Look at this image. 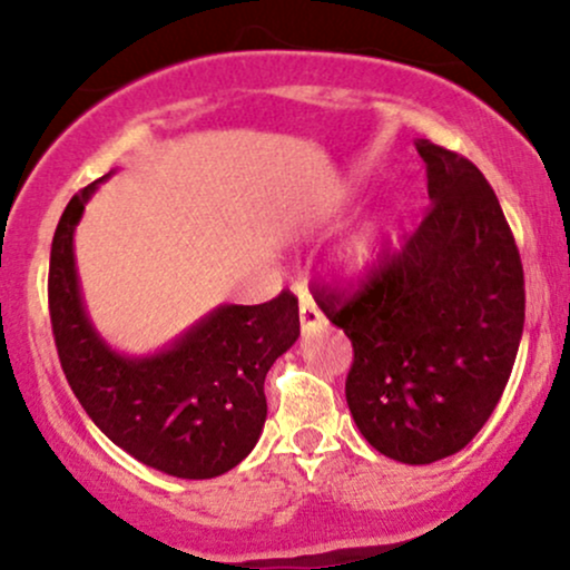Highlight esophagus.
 Wrapping results in <instances>:
<instances>
[{
    "label": "esophagus",
    "mask_w": 570,
    "mask_h": 570,
    "mask_svg": "<svg viewBox=\"0 0 570 570\" xmlns=\"http://www.w3.org/2000/svg\"><path fill=\"white\" fill-rule=\"evenodd\" d=\"M299 324H303V332H313L324 324V313L305 289L299 292Z\"/></svg>",
    "instance_id": "34e87169"
}]
</instances>
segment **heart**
Returning a JSON list of instances; mask_svg holds the SVG:
<instances>
[{
    "instance_id": "heart-1",
    "label": "heart",
    "mask_w": 570,
    "mask_h": 570,
    "mask_svg": "<svg viewBox=\"0 0 570 570\" xmlns=\"http://www.w3.org/2000/svg\"><path fill=\"white\" fill-rule=\"evenodd\" d=\"M372 259H375V238L372 235H362V238H356L348 246L343 265L348 273H364L372 265Z\"/></svg>"
}]
</instances>
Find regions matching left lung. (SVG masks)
I'll return each instance as SVG.
<instances>
[{
    "mask_svg": "<svg viewBox=\"0 0 570 570\" xmlns=\"http://www.w3.org/2000/svg\"><path fill=\"white\" fill-rule=\"evenodd\" d=\"M429 208L415 235L353 297L316 303L353 343L345 399L358 431L394 461L455 455L488 423L512 375L525 278L493 187L472 160L415 141Z\"/></svg>",
    "mask_w": 570,
    "mask_h": 570,
    "instance_id": "left-lung-1",
    "label": "left lung"
}]
</instances>
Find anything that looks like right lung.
<instances>
[{
  "mask_svg": "<svg viewBox=\"0 0 570 570\" xmlns=\"http://www.w3.org/2000/svg\"><path fill=\"white\" fill-rule=\"evenodd\" d=\"M109 176L69 200L50 248V324L63 375L90 421L144 466L212 480L238 466L263 434L265 375L297 343V297L219 305L160 351H115L85 311L75 263V230Z\"/></svg>",
  "mask_w": 570,
  "mask_h": 570,
  "instance_id": "obj_1",
  "label": "right lung"
}]
</instances>
